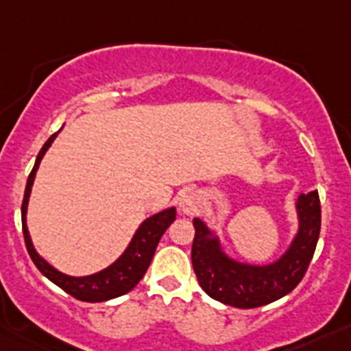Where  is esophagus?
Masks as SVG:
<instances>
[{
	"mask_svg": "<svg viewBox=\"0 0 351 351\" xmlns=\"http://www.w3.org/2000/svg\"><path fill=\"white\" fill-rule=\"evenodd\" d=\"M200 202H202V198H200V193L195 190H186L182 191L181 198H179V207L184 214L191 216V214L197 213L200 209Z\"/></svg>",
	"mask_w": 351,
	"mask_h": 351,
	"instance_id": "1",
	"label": "esophagus"
}]
</instances>
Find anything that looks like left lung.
I'll list each match as a JSON object with an SVG mask.
<instances>
[{
	"label": "left lung",
	"mask_w": 351,
	"mask_h": 351,
	"mask_svg": "<svg viewBox=\"0 0 351 351\" xmlns=\"http://www.w3.org/2000/svg\"><path fill=\"white\" fill-rule=\"evenodd\" d=\"M299 230L280 258L265 265H253L230 258L218 235L206 221L193 219L195 239L191 262L198 285L207 295L241 309L260 308L290 293L309 267L318 243L322 209L318 191L300 193L295 202Z\"/></svg>",
	"instance_id": "1"
}]
</instances>
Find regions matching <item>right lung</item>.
Wrapping results in <instances>:
<instances>
[{
  "mask_svg": "<svg viewBox=\"0 0 351 351\" xmlns=\"http://www.w3.org/2000/svg\"><path fill=\"white\" fill-rule=\"evenodd\" d=\"M58 133L51 135L49 141L43 144L42 149H40V153L35 161V167L31 170L29 178H27L26 182V191H24L23 200V234L24 241H26L27 253H29L33 263L38 267V271L42 272L47 280H51L52 283L58 285L60 288H63V290L66 291V293H70L71 297L84 300V302H104V300L116 299V297L128 293V291L132 290V288L137 287L138 281L144 278L149 263L153 260L154 251H156V246L158 243H160L161 235L165 234V230L170 226V223H173V219H176V207H169V209L161 210V213H156L153 214V216H149L147 219H144V221L141 223V226L137 228V232H135V235L132 237V241H130L125 253H123L116 262L110 263L107 269H104V271L95 272V274L91 276H80V278H75V276L63 274V272H60L58 269H54L47 260H43L42 256L36 253L35 246L31 243L29 232H27L26 225V213L31 195V186H33V181H35L40 161H42L43 154L47 153V149L51 147L54 138L58 137Z\"/></svg>",
  "mask_w": 351,
  "mask_h": 351,
  "instance_id": "obj_1",
  "label": "right lung"
}]
</instances>
